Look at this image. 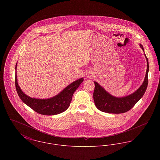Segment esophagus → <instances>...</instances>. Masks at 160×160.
<instances>
[{
    "label": "esophagus",
    "mask_w": 160,
    "mask_h": 160,
    "mask_svg": "<svg viewBox=\"0 0 160 160\" xmlns=\"http://www.w3.org/2000/svg\"><path fill=\"white\" fill-rule=\"evenodd\" d=\"M92 76V75H90V74H89V75H88V77H91Z\"/></svg>",
    "instance_id": "34e87169"
}]
</instances>
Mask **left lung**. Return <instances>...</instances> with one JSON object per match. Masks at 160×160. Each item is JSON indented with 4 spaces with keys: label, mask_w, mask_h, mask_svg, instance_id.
<instances>
[{
    "label": "left lung",
    "mask_w": 160,
    "mask_h": 160,
    "mask_svg": "<svg viewBox=\"0 0 160 160\" xmlns=\"http://www.w3.org/2000/svg\"><path fill=\"white\" fill-rule=\"evenodd\" d=\"M140 47L145 53L143 46L140 44ZM144 54L147 62V69L145 79L140 88L132 93L123 97H116L107 92L98 83L94 82L95 89L93 97L95 104L100 111L114 114L125 113L132 108L142 98L148 87V75L149 68L148 59L145 53Z\"/></svg>",
    "instance_id": "8db88e82"
}]
</instances>
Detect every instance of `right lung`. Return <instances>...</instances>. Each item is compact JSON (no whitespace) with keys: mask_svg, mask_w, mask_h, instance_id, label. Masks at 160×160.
<instances>
[{"mask_svg":"<svg viewBox=\"0 0 160 160\" xmlns=\"http://www.w3.org/2000/svg\"><path fill=\"white\" fill-rule=\"evenodd\" d=\"M17 66V62L15 65V83L16 91L19 97L24 104L35 112L44 115L60 114L67 110L70 105L74 92L84 80L83 78L77 80L52 98L46 99L32 98L25 94L18 85L16 72Z\"/></svg>","mask_w":160,"mask_h":160,"instance_id":"1","label":"right lung"}]
</instances>
